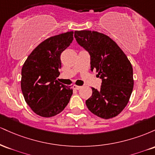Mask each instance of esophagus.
I'll return each mask as SVG.
<instances>
[{"mask_svg":"<svg viewBox=\"0 0 155 155\" xmlns=\"http://www.w3.org/2000/svg\"><path fill=\"white\" fill-rule=\"evenodd\" d=\"M81 87V86H78V85H76V84H74V86H73V88H74V90H79Z\"/></svg>","mask_w":155,"mask_h":155,"instance_id":"1","label":"esophagus"}]
</instances>
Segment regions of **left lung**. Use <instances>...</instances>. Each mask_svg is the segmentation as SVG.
I'll list each match as a JSON object with an SVG mask.
<instances>
[{
  "label": "left lung",
  "mask_w": 155,
  "mask_h": 155,
  "mask_svg": "<svg viewBox=\"0 0 155 155\" xmlns=\"http://www.w3.org/2000/svg\"><path fill=\"white\" fill-rule=\"evenodd\" d=\"M76 41L90 55L91 71L102 79L101 89L92 87L88 109L101 118H113L122 111L133 89V67L123 51L108 35L97 31L74 32Z\"/></svg>",
  "instance_id": "1"
}]
</instances>
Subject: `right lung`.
Here are the masks:
<instances>
[{"mask_svg": "<svg viewBox=\"0 0 155 155\" xmlns=\"http://www.w3.org/2000/svg\"><path fill=\"white\" fill-rule=\"evenodd\" d=\"M74 40L70 31L41 42L28 57L22 68L21 89L25 102L36 114L51 117L60 113L73 94L71 87L57 80L60 54Z\"/></svg>", "mask_w": 155, "mask_h": 155, "instance_id": "right-lung-1", "label": "right lung"}]
</instances>
